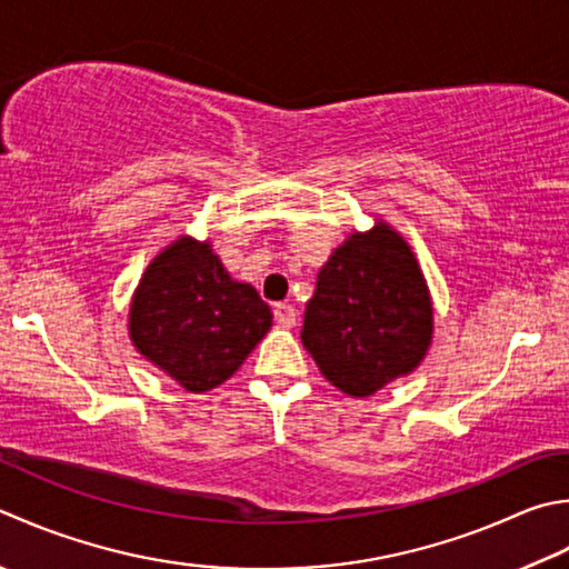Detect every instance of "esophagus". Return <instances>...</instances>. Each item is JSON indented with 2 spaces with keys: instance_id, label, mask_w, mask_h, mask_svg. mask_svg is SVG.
<instances>
[{
  "instance_id": "esophagus-1",
  "label": "esophagus",
  "mask_w": 569,
  "mask_h": 569,
  "mask_svg": "<svg viewBox=\"0 0 569 569\" xmlns=\"http://www.w3.org/2000/svg\"><path fill=\"white\" fill-rule=\"evenodd\" d=\"M273 318L278 326L283 328H293L296 326V308L288 306V303H276L273 308Z\"/></svg>"
}]
</instances>
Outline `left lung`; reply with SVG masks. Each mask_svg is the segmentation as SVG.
Wrapping results in <instances>:
<instances>
[{
  "mask_svg": "<svg viewBox=\"0 0 569 569\" xmlns=\"http://www.w3.org/2000/svg\"><path fill=\"white\" fill-rule=\"evenodd\" d=\"M431 300L415 253L387 224L352 233L318 273L303 340L326 380L370 397L415 370L431 342Z\"/></svg>",
  "mask_w": 569,
  "mask_h": 569,
  "instance_id": "left-lung-1",
  "label": "left lung"
}]
</instances>
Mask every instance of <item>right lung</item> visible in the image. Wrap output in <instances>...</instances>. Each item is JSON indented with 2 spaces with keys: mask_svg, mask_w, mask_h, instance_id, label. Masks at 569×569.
Returning <instances> with one entry per match:
<instances>
[{
  "mask_svg": "<svg viewBox=\"0 0 569 569\" xmlns=\"http://www.w3.org/2000/svg\"><path fill=\"white\" fill-rule=\"evenodd\" d=\"M271 318L256 288L233 281L209 243L182 237L144 271L130 338L174 382L207 392L239 370Z\"/></svg>",
  "mask_w": 569,
  "mask_h": 569,
  "instance_id": "1",
  "label": "right lung"
}]
</instances>
